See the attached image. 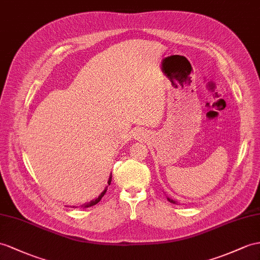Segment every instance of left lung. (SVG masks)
I'll list each match as a JSON object with an SVG mask.
<instances>
[{
	"label": "left lung",
	"instance_id": "1",
	"mask_svg": "<svg viewBox=\"0 0 260 260\" xmlns=\"http://www.w3.org/2000/svg\"><path fill=\"white\" fill-rule=\"evenodd\" d=\"M168 201H169V202H171V203H173V204H175V203H176L175 201H173L172 199H170V198H168Z\"/></svg>",
	"mask_w": 260,
	"mask_h": 260
}]
</instances>
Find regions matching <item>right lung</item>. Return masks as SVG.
Returning a JSON list of instances; mask_svg holds the SVG:
<instances>
[{
  "mask_svg": "<svg viewBox=\"0 0 260 260\" xmlns=\"http://www.w3.org/2000/svg\"><path fill=\"white\" fill-rule=\"evenodd\" d=\"M111 178H112V175L110 174V176H109V180H108V185H110V183H111ZM107 192V187L104 189L103 191V193H101L98 198L96 199V200H92V201H90L89 203H86V204H84V205H81V207H84V208H86V207H90V206H93V205H96L98 202L103 199V196L105 195V193ZM73 207H75V206H73Z\"/></svg>",
  "mask_w": 260,
  "mask_h": 260,
  "instance_id": "right-lung-1",
  "label": "right lung"
}]
</instances>
